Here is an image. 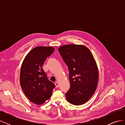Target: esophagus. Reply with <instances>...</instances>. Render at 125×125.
<instances>
[{
    "label": "esophagus",
    "instance_id": "obj_1",
    "mask_svg": "<svg viewBox=\"0 0 125 125\" xmlns=\"http://www.w3.org/2000/svg\"><path fill=\"white\" fill-rule=\"evenodd\" d=\"M55 84V85H56V88H58V86H59V83H58L56 82Z\"/></svg>",
    "mask_w": 125,
    "mask_h": 125
}]
</instances>
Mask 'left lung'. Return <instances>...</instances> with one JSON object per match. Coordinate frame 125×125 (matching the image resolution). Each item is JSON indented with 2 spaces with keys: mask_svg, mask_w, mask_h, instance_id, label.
Returning <instances> with one entry per match:
<instances>
[{
  "mask_svg": "<svg viewBox=\"0 0 125 125\" xmlns=\"http://www.w3.org/2000/svg\"><path fill=\"white\" fill-rule=\"evenodd\" d=\"M58 51L69 72L70 86L65 94L67 101L74 105L86 103L95 92L99 79L92 53L83 45L75 44L63 45Z\"/></svg>",
  "mask_w": 125,
  "mask_h": 125,
  "instance_id": "1",
  "label": "left lung"
}]
</instances>
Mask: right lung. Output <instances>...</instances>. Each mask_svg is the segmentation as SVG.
Masks as SVG:
<instances>
[{
  "instance_id": "right-lung-1",
  "label": "right lung",
  "mask_w": 125,
  "mask_h": 125,
  "mask_svg": "<svg viewBox=\"0 0 125 125\" xmlns=\"http://www.w3.org/2000/svg\"><path fill=\"white\" fill-rule=\"evenodd\" d=\"M54 50L52 47H36L29 52L22 62L21 86L26 97L34 104L41 105L50 99L55 87L42 68L45 60Z\"/></svg>"
}]
</instances>
